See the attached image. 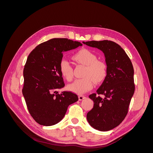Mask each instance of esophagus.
I'll return each instance as SVG.
<instances>
[{"label":"esophagus","mask_w":153,"mask_h":153,"mask_svg":"<svg viewBox=\"0 0 153 153\" xmlns=\"http://www.w3.org/2000/svg\"><path fill=\"white\" fill-rule=\"evenodd\" d=\"M86 98V97L85 96H83V95H80L79 96H78V99H79L80 101H82L84 99H85Z\"/></svg>","instance_id":"esophagus-1"}]
</instances>
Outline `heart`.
<instances>
[{"instance_id": "obj_1", "label": "heart", "mask_w": 153, "mask_h": 153, "mask_svg": "<svg viewBox=\"0 0 153 153\" xmlns=\"http://www.w3.org/2000/svg\"><path fill=\"white\" fill-rule=\"evenodd\" d=\"M73 59L82 65L86 66L84 78L76 79L69 85V89L76 94H82L93 89L96 82H102L107 75V66L105 62L97 60V55L87 49L78 51L73 56ZM62 75L68 81L73 79V69L70 63L62 59L59 64Z\"/></svg>"}]
</instances>
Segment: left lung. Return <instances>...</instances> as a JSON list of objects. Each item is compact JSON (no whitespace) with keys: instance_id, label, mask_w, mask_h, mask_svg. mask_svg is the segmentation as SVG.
I'll list each match as a JSON object with an SVG mask.
<instances>
[{"instance_id":"obj_1","label":"left lung","mask_w":153,"mask_h":153,"mask_svg":"<svg viewBox=\"0 0 153 153\" xmlns=\"http://www.w3.org/2000/svg\"><path fill=\"white\" fill-rule=\"evenodd\" d=\"M83 43L96 48L104 53L107 75L97 94L89 97L94 101L93 108L87 114L91 126L101 131L111 130L126 116L135 92L134 69L125 51L112 41H91ZM103 95L101 98L99 95Z\"/></svg>"}]
</instances>
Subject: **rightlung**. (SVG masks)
I'll return each instance as SVG.
<instances>
[{"instance_id":"1","label":"right lung","mask_w":153,"mask_h":153,"mask_svg":"<svg viewBox=\"0 0 153 153\" xmlns=\"http://www.w3.org/2000/svg\"><path fill=\"white\" fill-rule=\"evenodd\" d=\"M78 41L53 38L39 45L32 51L24 66L22 93L31 116L45 126L59 123L68 106L78 100L71 92L58 90L65 86L59 64L63 53L81 47Z\"/></svg>"}]
</instances>
